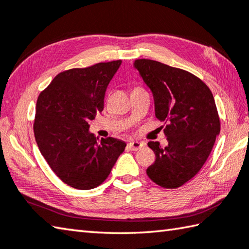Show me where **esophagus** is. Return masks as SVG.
<instances>
[{"label": "esophagus", "mask_w": 249, "mask_h": 249, "mask_svg": "<svg viewBox=\"0 0 249 249\" xmlns=\"http://www.w3.org/2000/svg\"><path fill=\"white\" fill-rule=\"evenodd\" d=\"M128 146L132 149V151H138V149L142 148L144 146V143L142 142H138V141H133V142H130L128 144Z\"/></svg>", "instance_id": "esophagus-1"}]
</instances>
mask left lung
Instances as JSON below:
<instances>
[{
	"label": "left lung",
	"instance_id": "1",
	"mask_svg": "<svg viewBox=\"0 0 249 249\" xmlns=\"http://www.w3.org/2000/svg\"><path fill=\"white\" fill-rule=\"evenodd\" d=\"M133 67L152 91L156 118L167 123V146L153 141L147 144L156 160L146 173L159 186L177 189L200 170L220 133L213 95L185 70L152 59H137Z\"/></svg>",
	"mask_w": 249,
	"mask_h": 249
}]
</instances>
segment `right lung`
<instances>
[{"label": "right lung", "mask_w": 249, "mask_h": 249, "mask_svg": "<svg viewBox=\"0 0 249 249\" xmlns=\"http://www.w3.org/2000/svg\"><path fill=\"white\" fill-rule=\"evenodd\" d=\"M121 60L98 63L58 73L36 101L35 138L42 156L60 180L78 190H91L109 176L124 153V141L97 143L90 123L104 109L106 89Z\"/></svg>", "instance_id": "right-lung-1"}]
</instances>
